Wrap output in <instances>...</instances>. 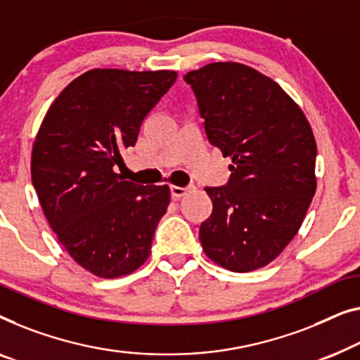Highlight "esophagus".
<instances>
[{"instance_id": "34e87169", "label": "esophagus", "mask_w": 360, "mask_h": 360, "mask_svg": "<svg viewBox=\"0 0 360 360\" xmlns=\"http://www.w3.org/2000/svg\"><path fill=\"white\" fill-rule=\"evenodd\" d=\"M170 191H172V198H175V200H180V198L184 196L186 191H188V188H185V186L172 185V186H170Z\"/></svg>"}]
</instances>
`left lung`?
Returning a JSON list of instances; mask_svg holds the SVG:
<instances>
[{"instance_id": "8db88e82", "label": "left lung", "mask_w": 360, "mask_h": 360, "mask_svg": "<svg viewBox=\"0 0 360 360\" xmlns=\"http://www.w3.org/2000/svg\"><path fill=\"white\" fill-rule=\"evenodd\" d=\"M207 139L231 158V179L206 186L212 212L200 226L206 257L233 273L269 264L304 222L316 190V143L292 97L236 61L190 71Z\"/></svg>"}]
</instances>
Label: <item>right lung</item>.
Listing matches in <instances>:
<instances>
[{"mask_svg":"<svg viewBox=\"0 0 360 360\" xmlns=\"http://www.w3.org/2000/svg\"><path fill=\"white\" fill-rule=\"evenodd\" d=\"M176 79L175 71L91 70L44 117L30 174L41 211L68 255L97 278L143 266L170 202L169 185L123 180L115 165Z\"/></svg>","mask_w":360,"mask_h":360,"instance_id":"obj_1","label":"right lung"}]
</instances>
